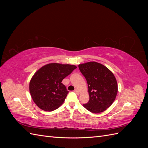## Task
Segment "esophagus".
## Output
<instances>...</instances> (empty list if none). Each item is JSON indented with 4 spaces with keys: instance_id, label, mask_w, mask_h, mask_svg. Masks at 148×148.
Segmentation results:
<instances>
[{
    "instance_id": "obj_1",
    "label": "esophagus",
    "mask_w": 148,
    "mask_h": 148,
    "mask_svg": "<svg viewBox=\"0 0 148 148\" xmlns=\"http://www.w3.org/2000/svg\"><path fill=\"white\" fill-rule=\"evenodd\" d=\"M74 92L77 94V95H79V91L78 90V89H75V90L74 91Z\"/></svg>"
}]
</instances>
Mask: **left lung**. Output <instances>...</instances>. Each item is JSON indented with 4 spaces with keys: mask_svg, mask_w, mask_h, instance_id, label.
I'll return each instance as SVG.
<instances>
[{
    "mask_svg": "<svg viewBox=\"0 0 148 148\" xmlns=\"http://www.w3.org/2000/svg\"><path fill=\"white\" fill-rule=\"evenodd\" d=\"M78 67L87 81L89 96L84 107L95 114L105 111L112 104L118 92L114 75L106 66L96 62L79 64Z\"/></svg>",
    "mask_w": 148,
    "mask_h": 148,
    "instance_id": "1",
    "label": "left lung"
}]
</instances>
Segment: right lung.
Instances as JSON below:
<instances>
[{
  "mask_svg": "<svg viewBox=\"0 0 148 148\" xmlns=\"http://www.w3.org/2000/svg\"><path fill=\"white\" fill-rule=\"evenodd\" d=\"M75 69L73 65L51 63L34 73L29 82V92L39 108L51 112L63 104L69 91L62 82Z\"/></svg>",
  "mask_w": 148,
  "mask_h": 148,
  "instance_id": "add662e5",
  "label": "right lung"
}]
</instances>
